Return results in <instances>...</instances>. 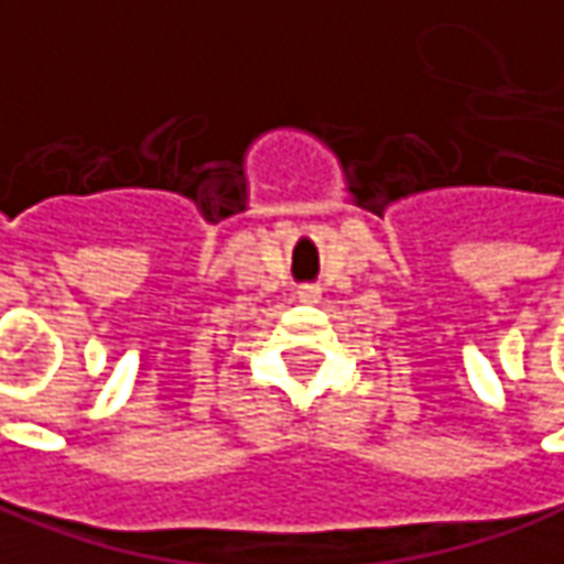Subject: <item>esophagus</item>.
Masks as SVG:
<instances>
[{
  "mask_svg": "<svg viewBox=\"0 0 564 564\" xmlns=\"http://www.w3.org/2000/svg\"><path fill=\"white\" fill-rule=\"evenodd\" d=\"M299 299H302V302H317V299H321V286H317V283H302V286H299Z\"/></svg>",
  "mask_w": 564,
  "mask_h": 564,
  "instance_id": "34e87169",
  "label": "esophagus"
}]
</instances>
